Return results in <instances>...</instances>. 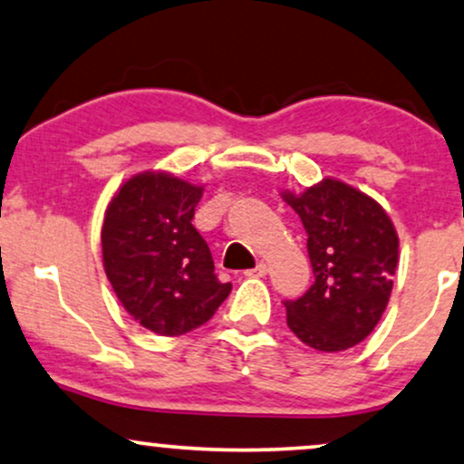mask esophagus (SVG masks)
I'll use <instances>...</instances> for the list:
<instances>
[{
	"mask_svg": "<svg viewBox=\"0 0 464 464\" xmlns=\"http://www.w3.org/2000/svg\"><path fill=\"white\" fill-rule=\"evenodd\" d=\"M268 273V266L265 265V262H258V265H256V268H249V271H245V276H249V277H265Z\"/></svg>",
	"mask_w": 464,
	"mask_h": 464,
	"instance_id": "34e87169",
	"label": "esophagus"
}]
</instances>
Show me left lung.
Masks as SVG:
<instances>
[{"label": "left lung", "instance_id": "left-lung-1", "mask_svg": "<svg viewBox=\"0 0 464 464\" xmlns=\"http://www.w3.org/2000/svg\"><path fill=\"white\" fill-rule=\"evenodd\" d=\"M282 198L301 217L316 277L301 299L284 303L285 323L314 351H346L374 331L390 303L396 227L374 198L335 179Z\"/></svg>", "mask_w": 464, "mask_h": 464}]
</instances>
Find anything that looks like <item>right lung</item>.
<instances>
[{
  "mask_svg": "<svg viewBox=\"0 0 464 464\" xmlns=\"http://www.w3.org/2000/svg\"><path fill=\"white\" fill-rule=\"evenodd\" d=\"M204 185L140 171L124 180L102 219V266L118 301L141 327L176 337L202 327L230 295L193 227Z\"/></svg>",
  "mask_w": 464,
  "mask_h": 464,
  "instance_id": "obj_1",
  "label": "right lung"
}]
</instances>
